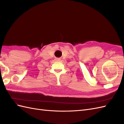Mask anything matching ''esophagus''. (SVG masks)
I'll return each mask as SVG.
<instances>
[{"mask_svg": "<svg viewBox=\"0 0 124 124\" xmlns=\"http://www.w3.org/2000/svg\"><path fill=\"white\" fill-rule=\"evenodd\" d=\"M55 60H56L57 61H60V58H55Z\"/></svg>", "mask_w": 124, "mask_h": 124, "instance_id": "esophagus-1", "label": "esophagus"}]
</instances>
